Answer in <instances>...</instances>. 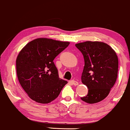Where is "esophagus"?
Wrapping results in <instances>:
<instances>
[{"instance_id":"obj_1","label":"esophagus","mask_w":130,"mask_h":130,"mask_svg":"<svg viewBox=\"0 0 130 130\" xmlns=\"http://www.w3.org/2000/svg\"><path fill=\"white\" fill-rule=\"evenodd\" d=\"M71 82V84H72L73 85H75V86H77V85H78V83L77 82V81H75V80H72Z\"/></svg>"}]
</instances>
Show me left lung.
<instances>
[{"mask_svg": "<svg viewBox=\"0 0 130 130\" xmlns=\"http://www.w3.org/2000/svg\"><path fill=\"white\" fill-rule=\"evenodd\" d=\"M84 55L85 66L82 82L88 89V94L81 100L95 104L104 100L116 84L119 60L111 46L103 42L86 41L76 43Z\"/></svg>", "mask_w": 130, "mask_h": 130, "instance_id": "left-lung-1", "label": "left lung"}]
</instances>
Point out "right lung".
Here are the masks:
<instances>
[{"label": "right lung", "instance_id": "right-lung-1", "mask_svg": "<svg viewBox=\"0 0 130 130\" xmlns=\"http://www.w3.org/2000/svg\"><path fill=\"white\" fill-rule=\"evenodd\" d=\"M69 42L38 38L26 45L16 61L18 79L31 100L48 104L59 96L68 82L59 78L53 60Z\"/></svg>", "mask_w": 130, "mask_h": 130}]
</instances>
